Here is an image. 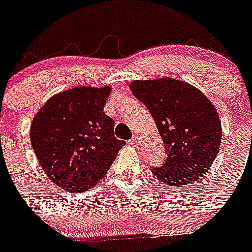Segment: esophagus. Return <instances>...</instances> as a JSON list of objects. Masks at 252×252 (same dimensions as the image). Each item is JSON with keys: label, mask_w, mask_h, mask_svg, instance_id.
<instances>
[{"label": "esophagus", "mask_w": 252, "mask_h": 252, "mask_svg": "<svg viewBox=\"0 0 252 252\" xmlns=\"http://www.w3.org/2000/svg\"><path fill=\"white\" fill-rule=\"evenodd\" d=\"M129 144L133 145V147H135V145H138V144H139V138H138V137L131 138V139L129 140Z\"/></svg>", "instance_id": "34e87169"}]
</instances>
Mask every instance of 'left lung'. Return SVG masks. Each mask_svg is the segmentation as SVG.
<instances>
[{
  "instance_id": "8db88e82",
  "label": "left lung",
  "mask_w": 252,
  "mask_h": 252,
  "mask_svg": "<svg viewBox=\"0 0 252 252\" xmlns=\"http://www.w3.org/2000/svg\"><path fill=\"white\" fill-rule=\"evenodd\" d=\"M134 97L147 105L165 144L166 160L152 169L155 178L179 187L200 179L221 144V121L205 94L178 79L134 81Z\"/></svg>"
}]
</instances>
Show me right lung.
Listing matches in <instances>:
<instances>
[{
	"label": "right lung",
	"instance_id": "obj_1",
	"mask_svg": "<svg viewBox=\"0 0 252 252\" xmlns=\"http://www.w3.org/2000/svg\"><path fill=\"white\" fill-rule=\"evenodd\" d=\"M109 86L74 87L49 98L31 124V144L49 179L67 191L92 189L126 142L104 112Z\"/></svg>",
	"mask_w": 252,
	"mask_h": 252
}]
</instances>
